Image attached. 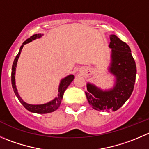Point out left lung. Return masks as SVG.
Listing matches in <instances>:
<instances>
[{
	"mask_svg": "<svg viewBox=\"0 0 149 149\" xmlns=\"http://www.w3.org/2000/svg\"><path fill=\"white\" fill-rule=\"evenodd\" d=\"M111 49L110 73L114 75L116 82L113 87L102 90L88 83L85 92L89 105L97 111H116L130 98L134 89L136 77V65L129 46L116 35L110 36Z\"/></svg>",
	"mask_w": 149,
	"mask_h": 149,
	"instance_id": "left-lung-1",
	"label": "left lung"
}]
</instances>
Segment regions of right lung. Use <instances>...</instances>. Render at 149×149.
Segmentation results:
<instances>
[{
  "label": "right lung",
  "instance_id": "obj_1",
  "mask_svg": "<svg viewBox=\"0 0 149 149\" xmlns=\"http://www.w3.org/2000/svg\"><path fill=\"white\" fill-rule=\"evenodd\" d=\"M43 35L41 34H35L33 36H32L30 38H29L28 39L26 40L24 43L22 44V45L21 46L19 49V52L17 54V55L16 56L15 59L14 60V63H13L12 65V70H11V84H12L13 89H14V92L15 93L16 96L17 97L18 100H19V102L22 104L23 106L27 110V111H30V112H33V113H48L53 112V111H56L57 108L60 107V103H61L62 99H63V95H64L65 91L66 90V89L68 88V86L70 85V84L73 81V80L74 79V76L73 75H69V76H66L65 78L63 79L60 81V86H59L58 89V95H57V97L54 98V100H52L50 102H47L45 104H41V105H31V104L26 103L25 102L22 100L21 97H20L19 95L18 94L17 92V89L16 88V84H15V73H16V67H17V63L18 61V59L19 57L20 54H21V51L23 47H24V44H27V43L31 42L33 40L36 39V38H41Z\"/></svg>",
  "mask_w": 149,
  "mask_h": 149
}]
</instances>
